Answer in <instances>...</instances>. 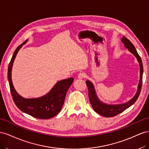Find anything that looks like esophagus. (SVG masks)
<instances>
[{"label":"esophagus","mask_w":149,"mask_h":149,"mask_svg":"<svg viewBox=\"0 0 149 149\" xmlns=\"http://www.w3.org/2000/svg\"><path fill=\"white\" fill-rule=\"evenodd\" d=\"M86 77V74L84 73V72H80L78 75V78L79 79H84Z\"/></svg>","instance_id":"esophagus-1"}]
</instances>
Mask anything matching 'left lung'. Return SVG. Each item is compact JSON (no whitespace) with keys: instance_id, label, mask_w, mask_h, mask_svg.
I'll use <instances>...</instances> for the list:
<instances>
[{"instance_id":"left-lung-1","label":"left lung","mask_w":149,"mask_h":149,"mask_svg":"<svg viewBox=\"0 0 149 149\" xmlns=\"http://www.w3.org/2000/svg\"><path fill=\"white\" fill-rule=\"evenodd\" d=\"M122 42L124 44V46L126 48L129 49L130 52L133 54L135 57L137 58L138 62L140 64V80L138 86L137 92L136 93L135 95L127 102L122 104L118 105H107L100 102L95 94V89L93 87V85L88 80L86 81L87 86L88 90V98L92 106L93 109L95 111L100 114L102 116H104L106 117H112L117 116L120 113L124 111L127 108L134 104L135 101L137 100L138 97L140 95V93L141 91L142 86V75H143V64L141 60V58L140 57L139 54L136 50L133 44L127 39L125 36H123L122 39Z\"/></svg>"}]
</instances>
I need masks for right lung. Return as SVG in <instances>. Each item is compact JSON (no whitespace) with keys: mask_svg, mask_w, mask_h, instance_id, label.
Returning a JSON list of instances; mask_svg holds the SVG:
<instances>
[{"mask_svg":"<svg viewBox=\"0 0 149 149\" xmlns=\"http://www.w3.org/2000/svg\"><path fill=\"white\" fill-rule=\"evenodd\" d=\"M25 42L15 49L8 67L7 77L11 95L15 104L22 112L37 118L48 119L56 116L61 110L67 92L73 82L74 79L71 77L58 81L47 94L39 98L24 99L19 95L12 84L11 72L16 55Z\"/></svg>","mask_w":149,"mask_h":149,"instance_id":"1","label":"right lung"}]
</instances>
